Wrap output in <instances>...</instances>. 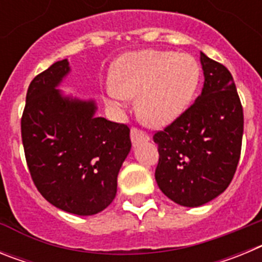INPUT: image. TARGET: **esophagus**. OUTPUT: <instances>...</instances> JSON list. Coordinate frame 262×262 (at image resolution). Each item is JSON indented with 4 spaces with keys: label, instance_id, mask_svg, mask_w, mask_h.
Returning a JSON list of instances; mask_svg holds the SVG:
<instances>
[{
    "label": "esophagus",
    "instance_id": "1",
    "mask_svg": "<svg viewBox=\"0 0 262 262\" xmlns=\"http://www.w3.org/2000/svg\"><path fill=\"white\" fill-rule=\"evenodd\" d=\"M149 136L147 135V133H144L143 129H139L136 127H133L131 128V142L134 144H138V143H142V142H147Z\"/></svg>",
    "mask_w": 262,
    "mask_h": 262
}]
</instances>
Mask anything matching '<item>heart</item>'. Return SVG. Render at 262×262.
<instances>
[{
    "label": "heart",
    "instance_id": "obj_1",
    "mask_svg": "<svg viewBox=\"0 0 262 262\" xmlns=\"http://www.w3.org/2000/svg\"><path fill=\"white\" fill-rule=\"evenodd\" d=\"M201 77L200 64L190 55L169 51H140L124 55L113 72L106 94L122 107L136 96L139 117L149 126H164L181 114Z\"/></svg>",
    "mask_w": 262,
    "mask_h": 262
}]
</instances>
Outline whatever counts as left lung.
Returning a JSON list of instances; mask_svg holds the SVG:
<instances>
[{
  "instance_id": "obj_1",
  "label": "left lung",
  "mask_w": 262,
  "mask_h": 262,
  "mask_svg": "<svg viewBox=\"0 0 262 262\" xmlns=\"http://www.w3.org/2000/svg\"><path fill=\"white\" fill-rule=\"evenodd\" d=\"M202 93L164 129L156 131L155 178L169 200L186 207L210 202L232 181L242 152L244 114L232 75L201 53Z\"/></svg>"
}]
</instances>
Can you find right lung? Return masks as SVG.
Listing matches in <instances>:
<instances>
[{"label":"right lung","instance_id":"obj_1","mask_svg":"<svg viewBox=\"0 0 262 262\" xmlns=\"http://www.w3.org/2000/svg\"><path fill=\"white\" fill-rule=\"evenodd\" d=\"M68 72V60H60L31 81L20 118L23 149L32 181L51 205L93 215L115 198L129 128L96 117L93 101L62 97L56 86Z\"/></svg>","mask_w":262,"mask_h":262}]
</instances>
